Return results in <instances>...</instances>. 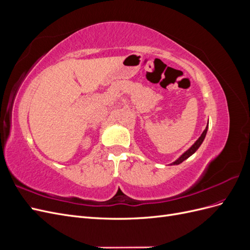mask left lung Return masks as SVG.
I'll return each instance as SVG.
<instances>
[{
  "instance_id": "left-lung-1",
  "label": "left lung",
  "mask_w": 250,
  "mask_h": 250,
  "mask_svg": "<svg viewBox=\"0 0 250 250\" xmlns=\"http://www.w3.org/2000/svg\"><path fill=\"white\" fill-rule=\"evenodd\" d=\"M207 131H208V126L206 127V129H204V131H203V132H202V134L200 135V138H199L197 141L195 142L194 145H193V146H192L190 149H188V151H186V152H185L183 155H181V156L178 158L177 161L174 162L172 165H178V164H180V163H183L185 160H187L188 157H190V156H191L193 153H195L196 151H197V149L200 147V145H201V144H202V142H203L204 138H206Z\"/></svg>"
}]
</instances>
